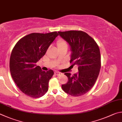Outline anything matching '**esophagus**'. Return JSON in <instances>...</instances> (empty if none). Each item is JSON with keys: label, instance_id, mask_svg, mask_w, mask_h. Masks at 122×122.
Segmentation results:
<instances>
[{"label": "esophagus", "instance_id": "obj_1", "mask_svg": "<svg viewBox=\"0 0 122 122\" xmlns=\"http://www.w3.org/2000/svg\"><path fill=\"white\" fill-rule=\"evenodd\" d=\"M55 74L56 76H61L62 74V73H61V72H55Z\"/></svg>", "mask_w": 122, "mask_h": 122}]
</instances>
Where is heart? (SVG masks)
Returning <instances> with one entry per match:
<instances>
[{"instance_id": "b5f03b06", "label": "heart", "mask_w": 122, "mask_h": 122, "mask_svg": "<svg viewBox=\"0 0 122 122\" xmlns=\"http://www.w3.org/2000/svg\"><path fill=\"white\" fill-rule=\"evenodd\" d=\"M57 46L58 49L63 48V47H67V43L66 41L63 38H59L57 41Z\"/></svg>"}]
</instances>
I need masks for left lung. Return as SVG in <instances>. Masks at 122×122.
I'll use <instances>...</instances> for the list:
<instances>
[{"label": "left lung", "instance_id": "left-lung-1", "mask_svg": "<svg viewBox=\"0 0 122 122\" xmlns=\"http://www.w3.org/2000/svg\"><path fill=\"white\" fill-rule=\"evenodd\" d=\"M59 35L71 46L70 63L78 65V73L71 75L65 73L68 78L63 90L73 97H79L91 90L97 81L101 69L99 47L93 38L81 30L58 31Z\"/></svg>", "mask_w": 122, "mask_h": 122}]
</instances>
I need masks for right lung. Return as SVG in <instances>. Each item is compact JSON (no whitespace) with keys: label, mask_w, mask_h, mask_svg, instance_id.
Listing matches in <instances>:
<instances>
[{"label":"right lung","mask_w":122,"mask_h":122,"mask_svg":"<svg viewBox=\"0 0 122 122\" xmlns=\"http://www.w3.org/2000/svg\"><path fill=\"white\" fill-rule=\"evenodd\" d=\"M57 31L31 33L21 38L15 45L10 60L12 77L20 90L27 96L38 98L48 91V84L54 72L42 71L36 63L46 54Z\"/></svg>","instance_id":"add662e5"}]
</instances>
